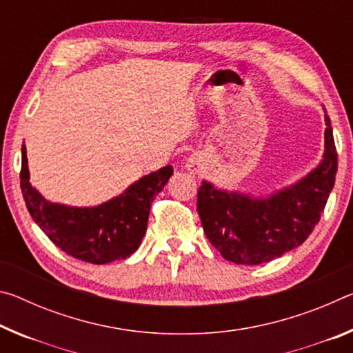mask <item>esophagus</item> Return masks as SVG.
<instances>
[{"label": "esophagus", "mask_w": 353, "mask_h": 353, "mask_svg": "<svg viewBox=\"0 0 353 353\" xmlns=\"http://www.w3.org/2000/svg\"><path fill=\"white\" fill-rule=\"evenodd\" d=\"M187 168L190 172H193V174H198V172L201 171V157L198 154L191 155V157L188 159Z\"/></svg>", "instance_id": "obj_1"}]
</instances>
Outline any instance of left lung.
<instances>
[{
	"instance_id": "8db88e82",
	"label": "left lung",
	"mask_w": 353,
	"mask_h": 353,
	"mask_svg": "<svg viewBox=\"0 0 353 353\" xmlns=\"http://www.w3.org/2000/svg\"><path fill=\"white\" fill-rule=\"evenodd\" d=\"M322 162L291 187L266 198L218 190L204 181L198 213L208 241L225 260L260 265L279 259L307 240L319 223L338 171L330 118L325 113Z\"/></svg>"
}]
</instances>
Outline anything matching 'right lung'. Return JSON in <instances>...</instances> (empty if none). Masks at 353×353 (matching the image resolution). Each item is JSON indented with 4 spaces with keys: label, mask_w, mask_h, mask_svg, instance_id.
Here are the masks:
<instances>
[{
    "label": "right lung",
    "mask_w": 353,
    "mask_h": 353,
    "mask_svg": "<svg viewBox=\"0 0 353 353\" xmlns=\"http://www.w3.org/2000/svg\"><path fill=\"white\" fill-rule=\"evenodd\" d=\"M171 174L172 166H163L104 204L68 207L46 201L32 187L26 146L21 148V193L35 224L63 252L93 265L124 260L139 249L146 234L152 201Z\"/></svg>",
    "instance_id": "obj_1"
}]
</instances>
